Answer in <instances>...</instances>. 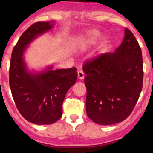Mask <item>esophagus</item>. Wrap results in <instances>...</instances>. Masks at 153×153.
I'll return each mask as SVG.
<instances>
[{
  "instance_id": "34e87169",
  "label": "esophagus",
  "mask_w": 153,
  "mask_h": 153,
  "mask_svg": "<svg viewBox=\"0 0 153 153\" xmlns=\"http://www.w3.org/2000/svg\"><path fill=\"white\" fill-rule=\"evenodd\" d=\"M77 75H78V78L79 79H83L84 78V73L82 71V70H79L77 73Z\"/></svg>"
}]
</instances>
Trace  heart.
<instances>
[{
    "label": "heart",
    "instance_id": "heart-1",
    "mask_svg": "<svg viewBox=\"0 0 153 153\" xmlns=\"http://www.w3.org/2000/svg\"><path fill=\"white\" fill-rule=\"evenodd\" d=\"M101 33L97 30H90L86 31V33L81 36L78 41V45L79 48H85V47L95 44L97 40L100 38Z\"/></svg>",
    "mask_w": 153,
    "mask_h": 153
}]
</instances>
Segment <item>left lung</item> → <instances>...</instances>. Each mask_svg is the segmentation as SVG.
Returning <instances> with one entry per match:
<instances>
[{
    "label": "left lung",
    "instance_id": "obj_1",
    "mask_svg": "<svg viewBox=\"0 0 153 153\" xmlns=\"http://www.w3.org/2000/svg\"><path fill=\"white\" fill-rule=\"evenodd\" d=\"M86 74V110L100 125L122 122L136 106L143 88L142 51L129 29L114 53L99 55L83 64Z\"/></svg>",
    "mask_w": 153,
    "mask_h": 153
}]
</instances>
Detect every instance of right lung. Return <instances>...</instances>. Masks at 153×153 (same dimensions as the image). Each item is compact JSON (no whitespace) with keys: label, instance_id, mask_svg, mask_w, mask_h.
<instances>
[{"label":"right lung","instance_id":"add662e5","mask_svg":"<svg viewBox=\"0 0 153 153\" xmlns=\"http://www.w3.org/2000/svg\"><path fill=\"white\" fill-rule=\"evenodd\" d=\"M54 21H39L24 31L13 47L9 83L13 100L22 117L38 125L52 124L60 119L62 106L69 89L77 79L76 68L30 72L24 53L36 37L53 27Z\"/></svg>","mask_w":153,"mask_h":153}]
</instances>
